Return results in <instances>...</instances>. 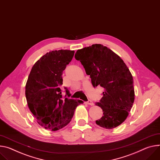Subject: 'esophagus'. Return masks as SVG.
<instances>
[{
    "label": "esophagus",
    "mask_w": 160,
    "mask_h": 160,
    "mask_svg": "<svg viewBox=\"0 0 160 160\" xmlns=\"http://www.w3.org/2000/svg\"><path fill=\"white\" fill-rule=\"evenodd\" d=\"M86 103L88 104V105H91V106H93L94 105V103H93V102L92 101H91V100H89V101H88L86 102Z\"/></svg>",
    "instance_id": "34e87169"
}]
</instances>
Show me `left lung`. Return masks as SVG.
<instances>
[{
	"mask_svg": "<svg viewBox=\"0 0 160 160\" xmlns=\"http://www.w3.org/2000/svg\"><path fill=\"white\" fill-rule=\"evenodd\" d=\"M90 75L94 88L104 89L103 97L96 103L103 110V116L96 123L113 129L127 118L135 100L133 79L121 58L101 44L78 50L75 55Z\"/></svg>",
	"mask_w": 160,
	"mask_h": 160,
	"instance_id": "1",
	"label": "left lung"
}]
</instances>
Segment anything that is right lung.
<instances>
[{
	"instance_id": "right-lung-1",
	"label": "right lung",
	"mask_w": 160,
	"mask_h": 160,
	"mask_svg": "<svg viewBox=\"0 0 160 160\" xmlns=\"http://www.w3.org/2000/svg\"><path fill=\"white\" fill-rule=\"evenodd\" d=\"M75 51L53 50L42 56L34 64L25 85L28 107L42 128L53 132L59 130L71 121L82 100L66 98L71 96L66 88L62 99V71L71 61Z\"/></svg>"
}]
</instances>
